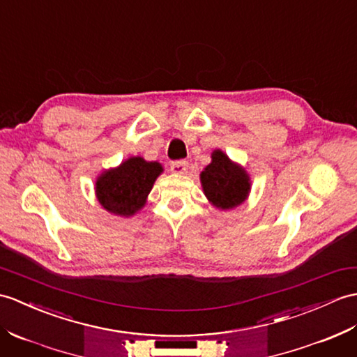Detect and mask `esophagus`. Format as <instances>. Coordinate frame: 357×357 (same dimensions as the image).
Instances as JSON below:
<instances>
[{"label":"esophagus","mask_w":357,"mask_h":357,"mask_svg":"<svg viewBox=\"0 0 357 357\" xmlns=\"http://www.w3.org/2000/svg\"><path fill=\"white\" fill-rule=\"evenodd\" d=\"M188 169V161L179 160V161H172L170 162V170L173 173H184Z\"/></svg>","instance_id":"1"}]
</instances>
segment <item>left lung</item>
Here are the masks:
<instances>
[{
    "mask_svg": "<svg viewBox=\"0 0 357 357\" xmlns=\"http://www.w3.org/2000/svg\"><path fill=\"white\" fill-rule=\"evenodd\" d=\"M211 158V164L206 165L201 173L205 196L218 208H234L250 193V178L242 167L231 162L223 152L214 151Z\"/></svg>",
    "mask_w": 357,
    "mask_h": 357,
    "instance_id": "obj_1",
    "label": "left lung"
}]
</instances>
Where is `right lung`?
<instances>
[{
	"instance_id": "1",
	"label": "right lung",
	"mask_w": 357,
	"mask_h": 357,
	"mask_svg": "<svg viewBox=\"0 0 357 357\" xmlns=\"http://www.w3.org/2000/svg\"><path fill=\"white\" fill-rule=\"evenodd\" d=\"M161 172V164L147 162L139 156L124 161L120 167L103 173L97 179L98 202L119 216H132L146 204V197Z\"/></svg>"
}]
</instances>
